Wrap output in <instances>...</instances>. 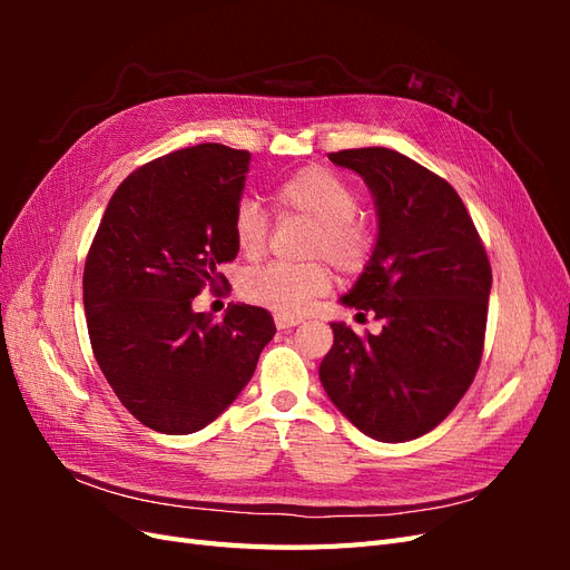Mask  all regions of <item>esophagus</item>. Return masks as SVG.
Segmentation results:
<instances>
[{
	"instance_id": "34e87169",
	"label": "esophagus",
	"mask_w": 570,
	"mask_h": 570,
	"mask_svg": "<svg viewBox=\"0 0 570 570\" xmlns=\"http://www.w3.org/2000/svg\"><path fill=\"white\" fill-rule=\"evenodd\" d=\"M299 323H302L299 316H283V314L275 316V327H278V331H289V327H295Z\"/></svg>"
}]
</instances>
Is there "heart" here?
Listing matches in <instances>:
<instances>
[{"label": "heart", "mask_w": 570, "mask_h": 570, "mask_svg": "<svg viewBox=\"0 0 570 570\" xmlns=\"http://www.w3.org/2000/svg\"><path fill=\"white\" fill-rule=\"evenodd\" d=\"M278 216H299L314 223L308 254L325 256L340 271H358L368 262L373 235L366 220L356 216V189L323 166H306L285 178L273 193ZM233 235L239 254L258 258L266 252L271 223L266 212L252 199L237 204ZM331 287V273L323 264L287 266L271 264L245 275L243 295L283 316L304 308Z\"/></svg>", "instance_id": "heart-1"}]
</instances>
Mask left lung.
<instances>
[{"label":"left lung","instance_id":"8db88e82","mask_svg":"<svg viewBox=\"0 0 570 570\" xmlns=\"http://www.w3.org/2000/svg\"><path fill=\"white\" fill-rule=\"evenodd\" d=\"M368 185L375 247L340 302L383 321L358 337L331 323L333 350L321 385L361 433L409 442L459 404L480 366L492 268L456 189L433 170L385 147L327 154Z\"/></svg>","mask_w":570,"mask_h":570}]
</instances>
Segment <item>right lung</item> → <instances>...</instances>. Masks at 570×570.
I'll use <instances>...</instances> for the list:
<instances>
[{
	"label": "right lung",
	"mask_w": 570,
	"mask_h": 570,
	"mask_svg": "<svg viewBox=\"0 0 570 570\" xmlns=\"http://www.w3.org/2000/svg\"><path fill=\"white\" fill-rule=\"evenodd\" d=\"M252 154L206 142L154 159L114 193L82 273L97 364L142 425L189 435L226 411L275 335L262 306L197 314L202 287L226 285L233 216Z\"/></svg>",
	"instance_id": "obj_1"
}]
</instances>
